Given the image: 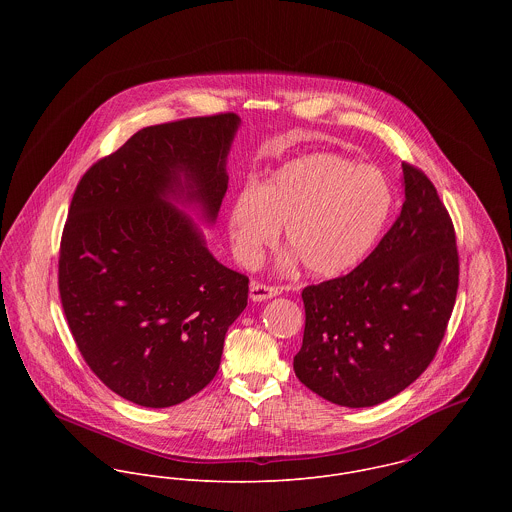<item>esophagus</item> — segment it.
I'll return each instance as SVG.
<instances>
[{"mask_svg": "<svg viewBox=\"0 0 512 512\" xmlns=\"http://www.w3.org/2000/svg\"><path fill=\"white\" fill-rule=\"evenodd\" d=\"M280 293L278 288L274 286H264V284H252L250 286V299L252 301H266V299H272Z\"/></svg>", "mask_w": 512, "mask_h": 512, "instance_id": "34e87169", "label": "esophagus"}]
</instances>
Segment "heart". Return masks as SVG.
<instances>
[{"mask_svg":"<svg viewBox=\"0 0 512 512\" xmlns=\"http://www.w3.org/2000/svg\"><path fill=\"white\" fill-rule=\"evenodd\" d=\"M390 209V185L378 169L317 153L282 165L260 189H242L228 234L238 262L252 268L286 226L288 264L299 260L315 278H337L365 260Z\"/></svg>","mask_w":512,"mask_h":512,"instance_id":"heart-1","label":"heart"}]
</instances>
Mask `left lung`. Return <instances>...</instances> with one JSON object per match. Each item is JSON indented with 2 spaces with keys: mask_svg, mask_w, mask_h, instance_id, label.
I'll return each instance as SVG.
<instances>
[{
  "mask_svg": "<svg viewBox=\"0 0 512 512\" xmlns=\"http://www.w3.org/2000/svg\"><path fill=\"white\" fill-rule=\"evenodd\" d=\"M402 187L400 217L365 262L301 293L295 376L339 406H376L410 386L436 357L455 305L451 219L420 169L402 163Z\"/></svg>",
  "mask_w": 512,
  "mask_h": 512,
  "instance_id": "8db88e82",
  "label": "left lung"
}]
</instances>
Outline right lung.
Listing matches in <instances>:
<instances>
[{"mask_svg": "<svg viewBox=\"0 0 512 512\" xmlns=\"http://www.w3.org/2000/svg\"><path fill=\"white\" fill-rule=\"evenodd\" d=\"M236 114L149 126L94 163L63 230L59 292L76 347L118 396L167 408L217 374L248 278L211 254Z\"/></svg>", "mask_w": 512, "mask_h": 512, "instance_id": "right-lung-1", "label": "right lung"}]
</instances>
